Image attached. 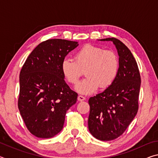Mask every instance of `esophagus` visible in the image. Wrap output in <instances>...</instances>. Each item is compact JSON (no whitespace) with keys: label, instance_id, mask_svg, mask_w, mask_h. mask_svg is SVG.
<instances>
[{"label":"esophagus","instance_id":"1","mask_svg":"<svg viewBox=\"0 0 158 158\" xmlns=\"http://www.w3.org/2000/svg\"><path fill=\"white\" fill-rule=\"evenodd\" d=\"M78 100L79 101V102H82V101H84V100H85V98L84 97V96H83V95H79L78 96Z\"/></svg>","mask_w":158,"mask_h":158}]
</instances>
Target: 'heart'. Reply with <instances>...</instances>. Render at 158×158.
Returning a JSON list of instances; mask_svg holds the SVG:
<instances>
[{"label":"heart","mask_w":158,"mask_h":158,"mask_svg":"<svg viewBox=\"0 0 158 158\" xmlns=\"http://www.w3.org/2000/svg\"><path fill=\"white\" fill-rule=\"evenodd\" d=\"M64 78L70 84H77L83 71L86 78L79 83L76 90L87 95L100 87L105 89L113 84L119 71V60L116 53L111 50L91 44H86L74 55V60L65 58L60 65Z\"/></svg>","instance_id":"1"}]
</instances>
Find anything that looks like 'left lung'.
Wrapping results in <instances>:
<instances>
[{
	"label": "left lung",
	"mask_w": 158,
	"mask_h": 158,
	"mask_svg": "<svg viewBox=\"0 0 158 158\" xmlns=\"http://www.w3.org/2000/svg\"><path fill=\"white\" fill-rule=\"evenodd\" d=\"M111 41L119 56V71L116 80L102 93L90 98L89 129L93 137L111 141L123 135L139 109L141 77L137 63L130 50L114 37Z\"/></svg>",
	"instance_id": "left-lung-1"
}]
</instances>
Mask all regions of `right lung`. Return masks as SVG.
I'll return each mask as SVG.
<instances>
[{
  "label": "right lung",
  "instance_id": "add662e5",
  "mask_svg": "<svg viewBox=\"0 0 158 158\" xmlns=\"http://www.w3.org/2000/svg\"><path fill=\"white\" fill-rule=\"evenodd\" d=\"M78 42L47 40L28 56L19 74L18 107L27 129L39 138L54 137L63 129L67 111L77 93L66 84L61 63Z\"/></svg>",
  "mask_w": 158,
  "mask_h": 158
}]
</instances>
